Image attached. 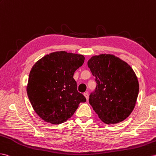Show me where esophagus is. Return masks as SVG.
<instances>
[{"mask_svg":"<svg viewBox=\"0 0 156 156\" xmlns=\"http://www.w3.org/2000/svg\"><path fill=\"white\" fill-rule=\"evenodd\" d=\"M83 95H84L85 98H86L87 101L88 100V98H89V95H88V94H87V92H85L84 94H83Z\"/></svg>","mask_w":156,"mask_h":156,"instance_id":"34e87169","label":"esophagus"}]
</instances>
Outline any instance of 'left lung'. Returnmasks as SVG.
<instances>
[{
	"mask_svg": "<svg viewBox=\"0 0 156 156\" xmlns=\"http://www.w3.org/2000/svg\"><path fill=\"white\" fill-rule=\"evenodd\" d=\"M87 66L98 85L89 102L101 121L106 124L123 121L137 100L139 83L132 67L112 54L92 56Z\"/></svg>",
	"mask_w": 156,
	"mask_h": 156,
	"instance_id": "obj_1",
	"label": "left lung"
}]
</instances>
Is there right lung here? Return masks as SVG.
<instances>
[{
	"label": "right lung",
	"mask_w": 156,
	"mask_h": 156,
	"mask_svg": "<svg viewBox=\"0 0 156 156\" xmlns=\"http://www.w3.org/2000/svg\"><path fill=\"white\" fill-rule=\"evenodd\" d=\"M83 55L59 51L34 64L26 87L35 112L43 121L58 125L69 119L86 99L77 90L74 72L84 62Z\"/></svg>",
	"instance_id": "1"
}]
</instances>
